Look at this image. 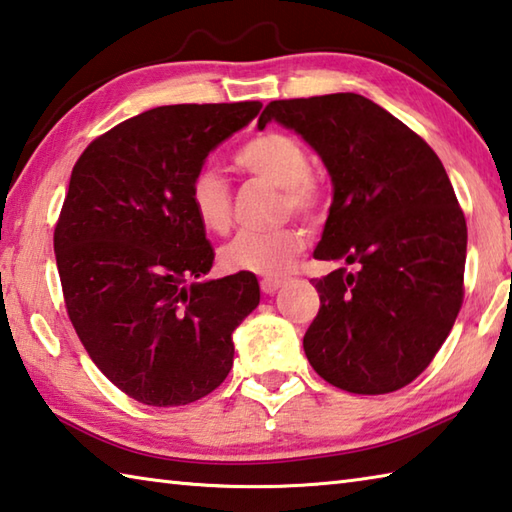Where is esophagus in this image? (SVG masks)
<instances>
[{"label":"esophagus","mask_w":512,"mask_h":512,"mask_svg":"<svg viewBox=\"0 0 512 512\" xmlns=\"http://www.w3.org/2000/svg\"><path fill=\"white\" fill-rule=\"evenodd\" d=\"M282 284H284V282L277 280V277H264V280L259 282V286H262V291H264L266 295H273Z\"/></svg>","instance_id":"esophagus-1"}]
</instances>
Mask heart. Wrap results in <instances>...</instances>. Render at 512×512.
Listing matches in <instances>:
<instances>
[{
  "instance_id": "b5f03b06",
  "label": "heart",
  "mask_w": 512,
  "mask_h": 512,
  "mask_svg": "<svg viewBox=\"0 0 512 512\" xmlns=\"http://www.w3.org/2000/svg\"><path fill=\"white\" fill-rule=\"evenodd\" d=\"M235 163L255 179L282 190V212L315 217L324 203L320 183L311 176V159L300 141L282 132L250 138L235 154ZM190 206L199 224L224 235L232 224V199L226 181L215 170H201L190 183ZM304 232L295 226L277 230H246L219 250L230 273L280 275L302 253Z\"/></svg>"
}]
</instances>
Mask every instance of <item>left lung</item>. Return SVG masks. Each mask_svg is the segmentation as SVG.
Wrapping results in <instances>:
<instances>
[{
  "label": "left lung",
  "mask_w": 512,
  "mask_h": 512,
  "mask_svg": "<svg viewBox=\"0 0 512 512\" xmlns=\"http://www.w3.org/2000/svg\"><path fill=\"white\" fill-rule=\"evenodd\" d=\"M284 125L333 183L313 257L353 264L313 280L320 311L304 336L311 367L351 394L396 392L430 365L463 302L468 228L439 156L358 94L273 100L257 127Z\"/></svg>",
  "instance_id": "8db88e82"
}]
</instances>
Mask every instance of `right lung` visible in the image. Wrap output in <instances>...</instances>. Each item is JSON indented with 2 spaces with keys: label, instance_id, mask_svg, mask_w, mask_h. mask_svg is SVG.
Instances as JSON below:
<instances>
[{
  "label": "right lung",
  "instance_id": "1",
  "mask_svg": "<svg viewBox=\"0 0 512 512\" xmlns=\"http://www.w3.org/2000/svg\"><path fill=\"white\" fill-rule=\"evenodd\" d=\"M259 109L156 107L98 136L73 165L53 235L64 304L96 367L138 403L188 405L217 389L232 331L257 309L253 273L206 277L215 250L190 183Z\"/></svg>",
  "mask_w": 512,
  "mask_h": 512
}]
</instances>
